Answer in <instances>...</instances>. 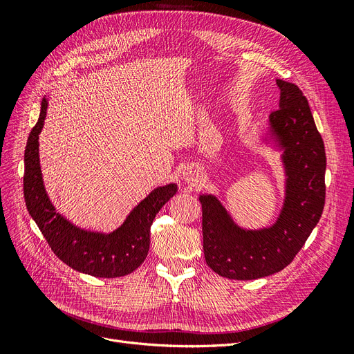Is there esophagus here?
<instances>
[{
	"label": "esophagus",
	"mask_w": 354,
	"mask_h": 354,
	"mask_svg": "<svg viewBox=\"0 0 354 354\" xmlns=\"http://www.w3.org/2000/svg\"><path fill=\"white\" fill-rule=\"evenodd\" d=\"M183 176H185L186 181L195 183V181H198V178H199V171L196 168H187L183 173Z\"/></svg>",
	"instance_id": "obj_1"
}]
</instances>
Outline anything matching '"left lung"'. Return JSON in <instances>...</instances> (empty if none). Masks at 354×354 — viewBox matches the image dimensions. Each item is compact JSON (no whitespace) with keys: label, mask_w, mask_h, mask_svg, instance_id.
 <instances>
[{"label":"left lung","mask_w":354,"mask_h":354,"mask_svg":"<svg viewBox=\"0 0 354 354\" xmlns=\"http://www.w3.org/2000/svg\"><path fill=\"white\" fill-rule=\"evenodd\" d=\"M279 109L269 116L272 133L283 147L286 196L272 227L243 230L216 196L201 195L203 254L217 274L251 281L281 272L303 248L325 205L326 155L312 111L295 84L276 80Z\"/></svg>","instance_id":"obj_1"}]
</instances>
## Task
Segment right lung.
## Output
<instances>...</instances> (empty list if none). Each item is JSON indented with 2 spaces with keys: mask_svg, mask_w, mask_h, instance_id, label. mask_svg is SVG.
I'll return each mask as SVG.
<instances>
[{
  "mask_svg": "<svg viewBox=\"0 0 354 354\" xmlns=\"http://www.w3.org/2000/svg\"><path fill=\"white\" fill-rule=\"evenodd\" d=\"M47 99L41 102L38 122L32 128L25 149L24 195L30 217L44 234L51 251L73 270L95 277L130 274L149 252L151 226L159 209L176 195L177 186L158 187L130 212L121 227L109 234L85 232L63 218L46 194L38 156V137L44 125Z\"/></svg>",
  "mask_w": 354,
  "mask_h": 354,
  "instance_id": "right-lung-1",
  "label": "right lung"
}]
</instances>
